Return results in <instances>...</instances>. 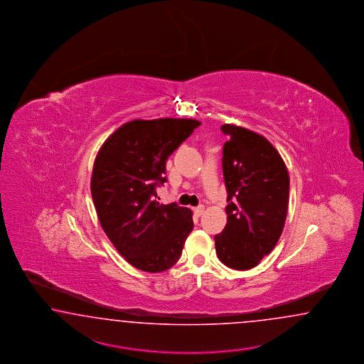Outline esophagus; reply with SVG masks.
Instances as JSON below:
<instances>
[{
    "mask_svg": "<svg viewBox=\"0 0 364 364\" xmlns=\"http://www.w3.org/2000/svg\"><path fill=\"white\" fill-rule=\"evenodd\" d=\"M193 212H195L196 216H201L204 213V207L200 205V207L193 208Z\"/></svg>",
    "mask_w": 364,
    "mask_h": 364,
    "instance_id": "esophagus-1",
    "label": "esophagus"
}]
</instances>
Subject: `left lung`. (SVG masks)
Listing matches in <instances>:
<instances>
[{"instance_id":"left-lung-1","label":"left lung","mask_w":364,"mask_h":364,"mask_svg":"<svg viewBox=\"0 0 364 364\" xmlns=\"http://www.w3.org/2000/svg\"><path fill=\"white\" fill-rule=\"evenodd\" d=\"M223 149L228 192L224 230L215 236L220 261L235 270L259 264L278 242L285 226L290 178L273 144L256 132L233 124Z\"/></svg>"}]
</instances>
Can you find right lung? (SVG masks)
<instances>
[{
    "mask_svg": "<svg viewBox=\"0 0 364 364\" xmlns=\"http://www.w3.org/2000/svg\"><path fill=\"white\" fill-rule=\"evenodd\" d=\"M201 123L195 119H136L119 127L99 149L91 196L99 223L120 256L148 273L176 264L193 229L191 209L160 204L169 155Z\"/></svg>",
    "mask_w": 364,
    "mask_h": 364,
    "instance_id": "right-lung-1",
    "label": "right lung"
}]
</instances>
